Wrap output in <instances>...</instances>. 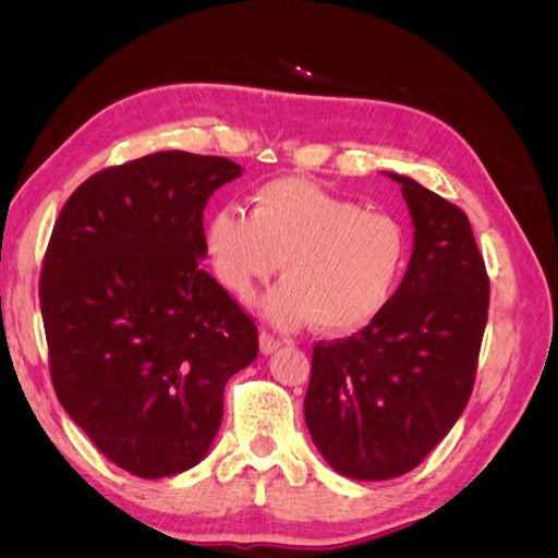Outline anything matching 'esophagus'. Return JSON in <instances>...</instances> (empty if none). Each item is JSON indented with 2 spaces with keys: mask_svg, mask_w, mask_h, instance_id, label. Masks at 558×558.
Masks as SVG:
<instances>
[{
  "mask_svg": "<svg viewBox=\"0 0 558 558\" xmlns=\"http://www.w3.org/2000/svg\"><path fill=\"white\" fill-rule=\"evenodd\" d=\"M281 344H283V340H279L277 335L267 332V330L260 332V351H263V353H275Z\"/></svg>",
  "mask_w": 558,
  "mask_h": 558,
  "instance_id": "1",
  "label": "esophagus"
}]
</instances>
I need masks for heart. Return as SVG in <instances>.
<instances>
[{
	"instance_id": "obj_1",
	"label": "heart",
	"mask_w": 558,
	"mask_h": 558,
	"mask_svg": "<svg viewBox=\"0 0 558 558\" xmlns=\"http://www.w3.org/2000/svg\"><path fill=\"white\" fill-rule=\"evenodd\" d=\"M207 248L218 281L244 302L283 263V283L263 302L272 324L316 320L324 332L349 335L393 300L410 240L391 214L365 211L305 179H277L251 195L248 216L240 207L216 211Z\"/></svg>"
}]
</instances>
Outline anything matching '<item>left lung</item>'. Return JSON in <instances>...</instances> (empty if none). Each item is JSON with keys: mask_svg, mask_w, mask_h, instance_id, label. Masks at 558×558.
<instances>
[{"mask_svg": "<svg viewBox=\"0 0 558 558\" xmlns=\"http://www.w3.org/2000/svg\"><path fill=\"white\" fill-rule=\"evenodd\" d=\"M414 251L388 307L344 340L316 342L305 421L351 480L414 470L463 414L488 318V275L463 209L410 177Z\"/></svg>", "mask_w": 558, "mask_h": 558, "instance_id": "obj_1", "label": "left lung"}]
</instances>
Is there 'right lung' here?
Masks as SVG:
<instances>
[{"instance_id": "obj_1", "label": "right lung", "mask_w": 558, "mask_h": 558, "mask_svg": "<svg viewBox=\"0 0 558 558\" xmlns=\"http://www.w3.org/2000/svg\"><path fill=\"white\" fill-rule=\"evenodd\" d=\"M242 167L160 150L107 167L64 202L39 279L56 396L111 463L144 480L197 465L226 381L258 328L199 265L202 211Z\"/></svg>"}]
</instances>
